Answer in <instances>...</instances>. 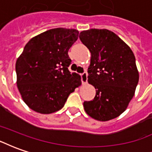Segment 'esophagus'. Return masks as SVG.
<instances>
[{"label": "esophagus", "mask_w": 152, "mask_h": 152, "mask_svg": "<svg viewBox=\"0 0 152 152\" xmlns=\"http://www.w3.org/2000/svg\"><path fill=\"white\" fill-rule=\"evenodd\" d=\"M81 76V80H82L83 84H86L87 83V80H88V74L86 72H84L82 74H80Z\"/></svg>", "instance_id": "obj_1"}]
</instances>
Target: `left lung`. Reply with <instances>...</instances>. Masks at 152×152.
I'll return each instance as SVG.
<instances>
[{"instance_id": "8db88e82", "label": "left lung", "mask_w": 152, "mask_h": 152, "mask_svg": "<svg viewBox=\"0 0 152 152\" xmlns=\"http://www.w3.org/2000/svg\"><path fill=\"white\" fill-rule=\"evenodd\" d=\"M80 39L91 53L88 82L96 89L84 109L93 119L107 121L126 110L133 99L139 74L130 47L107 29L83 31Z\"/></svg>"}]
</instances>
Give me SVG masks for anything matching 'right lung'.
I'll use <instances>...</instances> for the list:
<instances>
[{
	"instance_id": "1",
	"label": "right lung",
	"mask_w": 152,
	"mask_h": 152,
	"mask_svg": "<svg viewBox=\"0 0 152 152\" xmlns=\"http://www.w3.org/2000/svg\"><path fill=\"white\" fill-rule=\"evenodd\" d=\"M76 29H50L32 37L19 55L15 69L17 87L23 102L40 114L63 107L71 93L81 85L80 76L71 73L68 50L77 40Z\"/></svg>"
}]
</instances>
